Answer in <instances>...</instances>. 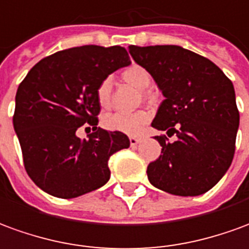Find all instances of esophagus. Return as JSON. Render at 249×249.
Listing matches in <instances>:
<instances>
[{"label":"esophagus","instance_id":"1","mask_svg":"<svg viewBox=\"0 0 249 249\" xmlns=\"http://www.w3.org/2000/svg\"><path fill=\"white\" fill-rule=\"evenodd\" d=\"M141 139H142V137L131 135V137H130V144H131V146H137V144L141 142Z\"/></svg>","mask_w":249,"mask_h":249}]
</instances>
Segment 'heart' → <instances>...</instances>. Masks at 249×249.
Instances as JSON below:
<instances>
[{
  "label": "heart",
  "instance_id": "1",
  "mask_svg": "<svg viewBox=\"0 0 249 249\" xmlns=\"http://www.w3.org/2000/svg\"><path fill=\"white\" fill-rule=\"evenodd\" d=\"M122 79L128 84H131L138 89H146L151 84V75L150 72L144 68L143 65L131 64L127 68L122 71ZM111 93H112V84L108 77L103 79L98 84L95 95L98 105L107 110L111 106ZM149 93L143 91V98H147ZM150 122V114L147 111H137L133 114H122L115 112L110 114L103 118V126L111 131H118V133L128 134V135H137Z\"/></svg>",
  "mask_w": 249,
  "mask_h": 249
}]
</instances>
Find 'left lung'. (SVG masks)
<instances>
[{"instance_id": "left-lung-1", "label": "left lung", "mask_w": 249, "mask_h": 249, "mask_svg": "<svg viewBox=\"0 0 249 249\" xmlns=\"http://www.w3.org/2000/svg\"><path fill=\"white\" fill-rule=\"evenodd\" d=\"M163 93L151 126L166 131L156 139L161 156L147 166L150 184L176 196H200L223 178L232 163L239 128L234 88L217 65L177 45H130Z\"/></svg>"}]
</instances>
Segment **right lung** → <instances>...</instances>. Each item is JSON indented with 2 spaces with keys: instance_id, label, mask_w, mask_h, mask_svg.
Segmentation results:
<instances>
[{
  "instance_id": "obj_1",
  "label": "right lung",
  "mask_w": 249,
  "mask_h": 249,
  "mask_svg": "<svg viewBox=\"0 0 249 249\" xmlns=\"http://www.w3.org/2000/svg\"><path fill=\"white\" fill-rule=\"evenodd\" d=\"M131 63L126 48L83 45L40 60L16 93L13 126L24 166L35 184L59 198H75L110 179L108 160L130 141L126 134L98 127L96 87ZM91 125L88 140L76 130ZM89 128V127H87Z\"/></svg>"
}]
</instances>
